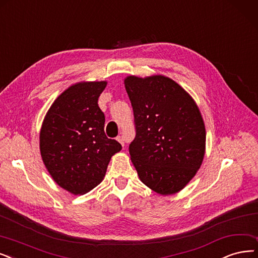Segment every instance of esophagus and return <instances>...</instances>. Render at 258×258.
Instances as JSON below:
<instances>
[{
  "label": "esophagus",
  "mask_w": 258,
  "mask_h": 258,
  "mask_svg": "<svg viewBox=\"0 0 258 258\" xmlns=\"http://www.w3.org/2000/svg\"><path fill=\"white\" fill-rule=\"evenodd\" d=\"M116 140L121 144V146L123 147V145H125V142H123V138H122V137H117Z\"/></svg>",
  "instance_id": "esophagus-1"
}]
</instances>
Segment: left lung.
Masks as SVG:
<instances>
[{
	"instance_id": "8db88e82",
	"label": "left lung",
	"mask_w": 258,
	"mask_h": 258,
	"mask_svg": "<svg viewBox=\"0 0 258 258\" xmlns=\"http://www.w3.org/2000/svg\"><path fill=\"white\" fill-rule=\"evenodd\" d=\"M136 138L129 145L140 180L160 195L183 189L205 153L204 121L192 97L172 79L128 76Z\"/></svg>"
}]
</instances>
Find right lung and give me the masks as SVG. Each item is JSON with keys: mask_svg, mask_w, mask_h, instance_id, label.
Segmentation results:
<instances>
[{"mask_svg": "<svg viewBox=\"0 0 258 258\" xmlns=\"http://www.w3.org/2000/svg\"><path fill=\"white\" fill-rule=\"evenodd\" d=\"M107 81L78 82L48 109L40 130V152L53 180L73 195H84L104 180L121 145L106 137L98 97Z\"/></svg>", "mask_w": 258, "mask_h": 258, "instance_id": "right-lung-1", "label": "right lung"}]
</instances>
